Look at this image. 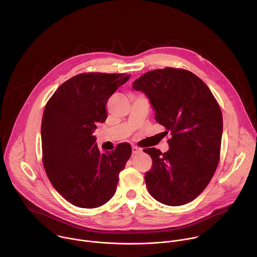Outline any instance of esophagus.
<instances>
[{"instance_id":"1","label":"esophagus","mask_w":257,"mask_h":257,"mask_svg":"<svg viewBox=\"0 0 257 257\" xmlns=\"http://www.w3.org/2000/svg\"><path fill=\"white\" fill-rule=\"evenodd\" d=\"M132 153L135 155V154H139L141 153V149L137 148V146H132Z\"/></svg>"}]
</instances>
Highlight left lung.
<instances>
[{"instance_id":"left-lung-1","label":"left lung","mask_w":257,"mask_h":257,"mask_svg":"<svg viewBox=\"0 0 257 257\" xmlns=\"http://www.w3.org/2000/svg\"><path fill=\"white\" fill-rule=\"evenodd\" d=\"M151 100L156 120L172 135L167 153L143 152L153 160L144 180L161 203L179 206L207 186L219 161L223 116L207 85L192 72L167 67L146 72L133 82Z\"/></svg>"}]
</instances>
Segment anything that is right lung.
I'll list each match as a JSON object with an SVG mask.
<instances>
[{
	"label": "right lung",
	"instance_id": "add662e5",
	"mask_svg": "<svg viewBox=\"0 0 257 257\" xmlns=\"http://www.w3.org/2000/svg\"><path fill=\"white\" fill-rule=\"evenodd\" d=\"M129 78L81 73L61 84L46 104L41 130L44 167L54 188L73 205L98 207L116 192L131 145L123 142L101 154L92 133L107 117L109 96Z\"/></svg>",
	"mask_w": 257,
	"mask_h": 257
}]
</instances>
